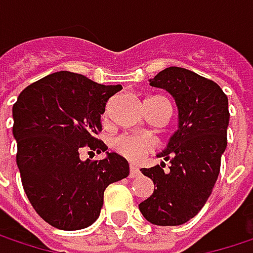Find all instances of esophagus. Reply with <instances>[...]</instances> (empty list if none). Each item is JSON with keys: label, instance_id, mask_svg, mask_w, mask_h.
Returning <instances> with one entry per match:
<instances>
[{"label": "esophagus", "instance_id": "obj_1", "mask_svg": "<svg viewBox=\"0 0 253 253\" xmlns=\"http://www.w3.org/2000/svg\"><path fill=\"white\" fill-rule=\"evenodd\" d=\"M139 174H140V171H139L134 166H130V174H128L130 178H134V177H137Z\"/></svg>", "mask_w": 253, "mask_h": 253}]
</instances>
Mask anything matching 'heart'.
<instances>
[{
	"label": "heart",
	"mask_w": 253,
	"mask_h": 253,
	"mask_svg": "<svg viewBox=\"0 0 253 253\" xmlns=\"http://www.w3.org/2000/svg\"><path fill=\"white\" fill-rule=\"evenodd\" d=\"M116 149L125 155L127 160L131 161H139L142 160L151 149H152V142L146 137H139V136H131V134H123L117 137L116 140Z\"/></svg>",
	"instance_id": "heart-1"
}]
</instances>
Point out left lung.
Wrapping results in <instances>:
<instances>
[{"label":"left lung","mask_w":253,"mask_h":253,"mask_svg":"<svg viewBox=\"0 0 253 253\" xmlns=\"http://www.w3.org/2000/svg\"><path fill=\"white\" fill-rule=\"evenodd\" d=\"M149 84L174 98L178 128L158 154L170 161L169 170L166 163L140 170L157 189L139 210L155 226H180L202 210L218 178L227 146L228 99L215 82L181 67H167Z\"/></svg>","instance_id":"1"}]
</instances>
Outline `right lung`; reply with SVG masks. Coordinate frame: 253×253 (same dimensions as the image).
Listing matches in <instances>:
<instances>
[{"mask_svg": "<svg viewBox=\"0 0 253 253\" xmlns=\"http://www.w3.org/2000/svg\"><path fill=\"white\" fill-rule=\"evenodd\" d=\"M122 84H101L83 75L57 72L19 95L13 105L17 167L33 210L52 227L79 230L99 217L104 190L128 176L116 152L104 160H80V149L105 152L96 139L107 101Z\"/></svg>", "mask_w": 253, "mask_h": 253, "instance_id": "obj_1", "label": "right lung"}]
</instances>
